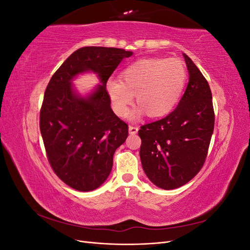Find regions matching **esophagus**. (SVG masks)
<instances>
[{
  "instance_id": "esophagus-1",
  "label": "esophagus",
  "mask_w": 250,
  "mask_h": 250,
  "mask_svg": "<svg viewBox=\"0 0 250 250\" xmlns=\"http://www.w3.org/2000/svg\"><path fill=\"white\" fill-rule=\"evenodd\" d=\"M139 130V127L138 126H129V133L131 134H135Z\"/></svg>"
}]
</instances>
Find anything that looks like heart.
Listing matches in <instances>:
<instances>
[{"label": "heart", "mask_w": 250, "mask_h": 250, "mask_svg": "<svg viewBox=\"0 0 250 250\" xmlns=\"http://www.w3.org/2000/svg\"><path fill=\"white\" fill-rule=\"evenodd\" d=\"M120 79L106 83L110 106L118 117H127L135 94L141 106L132 118L144 111L151 118H160L178 103L187 83V71L183 62L175 57L146 58L127 65Z\"/></svg>", "instance_id": "1"}]
</instances>
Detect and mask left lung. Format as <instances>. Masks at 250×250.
Wrapping results in <instances>:
<instances>
[{"mask_svg": "<svg viewBox=\"0 0 250 250\" xmlns=\"http://www.w3.org/2000/svg\"><path fill=\"white\" fill-rule=\"evenodd\" d=\"M184 57L190 78L177 107L139 130L143 169L164 190L179 188L197 175L208 156L215 126L208 82L191 58Z\"/></svg>", "mask_w": 250, "mask_h": 250, "instance_id": "obj_1", "label": "left lung"}]
</instances>
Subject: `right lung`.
<instances>
[{
    "mask_svg": "<svg viewBox=\"0 0 250 250\" xmlns=\"http://www.w3.org/2000/svg\"><path fill=\"white\" fill-rule=\"evenodd\" d=\"M132 52L83 47L75 51L49 81L40 113L48 161L65 185L80 192L99 188L112 168L113 153L128 137V125L110 107L106 82ZM85 70L103 84L87 98L74 94L70 80Z\"/></svg>",
    "mask_w": 250,
    "mask_h": 250,
    "instance_id": "right-lung-1",
    "label": "right lung"
}]
</instances>
